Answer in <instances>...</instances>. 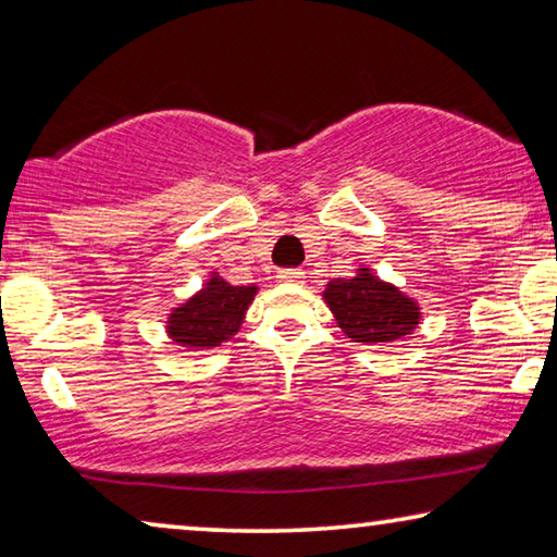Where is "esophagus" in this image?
I'll use <instances>...</instances> for the list:
<instances>
[{
  "label": "esophagus",
  "mask_w": 557,
  "mask_h": 557,
  "mask_svg": "<svg viewBox=\"0 0 557 557\" xmlns=\"http://www.w3.org/2000/svg\"><path fill=\"white\" fill-rule=\"evenodd\" d=\"M277 280L285 282V285H301V282H305V272L299 268H287L277 272Z\"/></svg>",
  "instance_id": "34e87169"
}]
</instances>
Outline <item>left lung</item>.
Segmentation results:
<instances>
[{
	"instance_id": "1",
	"label": "left lung",
	"mask_w": 557,
	"mask_h": 557,
	"mask_svg": "<svg viewBox=\"0 0 557 557\" xmlns=\"http://www.w3.org/2000/svg\"><path fill=\"white\" fill-rule=\"evenodd\" d=\"M324 301L342 332L358 344L400 342L420 324L418 301L366 265L358 268L354 277L329 282Z\"/></svg>"
}]
</instances>
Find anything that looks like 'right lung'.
Here are the masks:
<instances>
[{"mask_svg":"<svg viewBox=\"0 0 557 557\" xmlns=\"http://www.w3.org/2000/svg\"><path fill=\"white\" fill-rule=\"evenodd\" d=\"M258 295V285H231L211 272L206 285L166 317V336L188 351H206L228 342Z\"/></svg>","mask_w":557,"mask_h":557,"instance_id":"1","label":"right lung"}]
</instances>
